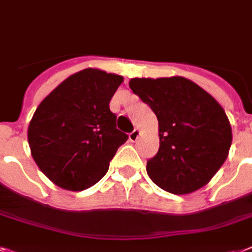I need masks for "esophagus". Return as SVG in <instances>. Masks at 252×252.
I'll use <instances>...</instances> for the list:
<instances>
[{
    "instance_id": "obj_1",
    "label": "esophagus",
    "mask_w": 252,
    "mask_h": 252,
    "mask_svg": "<svg viewBox=\"0 0 252 252\" xmlns=\"http://www.w3.org/2000/svg\"><path fill=\"white\" fill-rule=\"evenodd\" d=\"M140 136H141V130L140 129H134L129 134V140L132 141V142H136V141L140 138Z\"/></svg>"
}]
</instances>
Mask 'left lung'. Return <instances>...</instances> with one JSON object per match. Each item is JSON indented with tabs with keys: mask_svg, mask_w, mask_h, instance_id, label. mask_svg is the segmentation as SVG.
Returning a JSON list of instances; mask_svg holds the SVG:
<instances>
[{
	"mask_svg": "<svg viewBox=\"0 0 252 252\" xmlns=\"http://www.w3.org/2000/svg\"><path fill=\"white\" fill-rule=\"evenodd\" d=\"M129 88L158 118L159 150L147 161L149 177L172 194L207 185L232 145V126L221 105L183 76L134 77Z\"/></svg>",
	"mask_w": 252,
	"mask_h": 252,
	"instance_id": "8db88e82",
	"label": "left lung"
}]
</instances>
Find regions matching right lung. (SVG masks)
<instances>
[{
    "label": "right lung",
    "instance_id": "1",
    "mask_svg": "<svg viewBox=\"0 0 252 252\" xmlns=\"http://www.w3.org/2000/svg\"><path fill=\"white\" fill-rule=\"evenodd\" d=\"M123 80L85 68L62 81L36 108L28 126L31 154L57 186L80 191L97 184L128 140L116 129L108 106Z\"/></svg>",
    "mask_w": 252,
    "mask_h": 252
}]
</instances>
